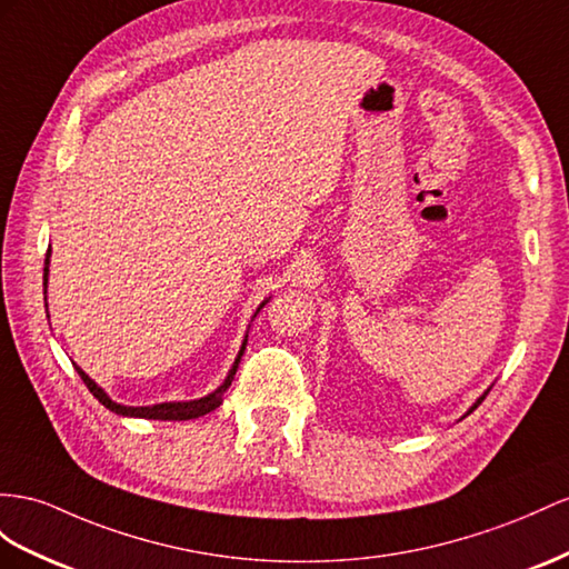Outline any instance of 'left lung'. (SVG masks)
<instances>
[{
  "instance_id": "1",
  "label": "left lung",
  "mask_w": 569,
  "mask_h": 569,
  "mask_svg": "<svg viewBox=\"0 0 569 569\" xmlns=\"http://www.w3.org/2000/svg\"><path fill=\"white\" fill-rule=\"evenodd\" d=\"M486 395H488V391H486ZM486 395H483V397H480V399H478V401H476V403H473V406H471V409H469V413H471V411H476V409H478V406H480V401H483V399H486Z\"/></svg>"
}]
</instances>
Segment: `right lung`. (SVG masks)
I'll use <instances>...</instances> for the list:
<instances>
[{"label": "right lung", "instance_id": "1", "mask_svg": "<svg viewBox=\"0 0 569 569\" xmlns=\"http://www.w3.org/2000/svg\"><path fill=\"white\" fill-rule=\"evenodd\" d=\"M48 264H50V250H48V259H46V269H42V286L48 288ZM269 302V298L259 305L257 308V312L264 308V305ZM244 346H247V339L242 341V346H240V353H238V358H236V362H232V368H230V372H228V377L223 380V385L218 387L216 391H211L209 397H201V399H194V401H168V403H156V406H122V403H118V401H112L103 389H100L89 375H86L79 366H74L77 368V372H79V377L83 380V385L89 387V391L91 395L106 406V409H110L112 413H118V416H129V418H151V420H189V418H199V416H207V413H211L213 409H218V406L223 403V395H226V389L230 387V382H232V377H236V370H238V366H240V358H242V353H244Z\"/></svg>", "mask_w": 569, "mask_h": 569}]
</instances>
